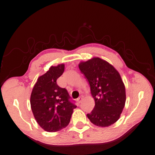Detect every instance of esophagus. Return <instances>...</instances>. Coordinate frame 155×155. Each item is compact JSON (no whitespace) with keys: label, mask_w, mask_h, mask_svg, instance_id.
Masks as SVG:
<instances>
[{"label":"esophagus","mask_w":155,"mask_h":155,"mask_svg":"<svg viewBox=\"0 0 155 155\" xmlns=\"http://www.w3.org/2000/svg\"><path fill=\"white\" fill-rule=\"evenodd\" d=\"M82 99H83V96H80V97L77 98V101L78 102V103H80L81 101H82Z\"/></svg>","instance_id":"1"}]
</instances>
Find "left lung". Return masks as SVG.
<instances>
[{
    "label": "left lung",
    "instance_id": "8db88e82",
    "mask_svg": "<svg viewBox=\"0 0 155 155\" xmlns=\"http://www.w3.org/2000/svg\"><path fill=\"white\" fill-rule=\"evenodd\" d=\"M90 86L95 101L87 117L93 124L107 127L118 120L125 103V89L119 72L100 58H93L79 65Z\"/></svg>",
    "mask_w": 155,
    "mask_h": 155
}]
</instances>
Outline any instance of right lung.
<instances>
[{"mask_svg": "<svg viewBox=\"0 0 155 155\" xmlns=\"http://www.w3.org/2000/svg\"><path fill=\"white\" fill-rule=\"evenodd\" d=\"M64 69L63 64L51 67L38 79L31 94L30 104L34 117L40 126L48 132L65 127L71 119L73 110L77 107L68 90L57 84Z\"/></svg>", "mask_w": 155, "mask_h": 155, "instance_id": "1", "label": "right lung"}]
</instances>
